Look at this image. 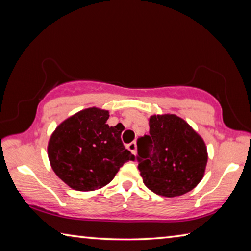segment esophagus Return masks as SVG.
I'll return each mask as SVG.
<instances>
[{"mask_svg": "<svg viewBox=\"0 0 251 251\" xmlns=\"http://www.w3.org/2000/svg\"><path fill=\"white\" fill-rule=\"evenodd\" d=\"M127 148H128L134 155H136V152H137V144H136V142H131L130 144H128V145H127Z\"/></svg>", "mask_w": 251, "mask_h": 251, "instance_id": "34e87169", "label": "esophagus"}]
</instances>
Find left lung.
Instances as JSON below:
<instances>
[{
	"mask_svg": "<svg viewBox=\"0 0 251 251\" xmlns=\"http://www.w3.org/2000/svg\"><path fill=\"white\" fill-rule=\"evenodd\" d=\"M137 145L138 169L152 193L181 196L202 179L208 160L206 144L182 118L174 114L151 116L150 135L139 138Z\"/></svg>",
	"mask_w": 251,
	"mask_h": 251,
	"instance_id": "1",
	"label": "left lung"
}]
</instances>
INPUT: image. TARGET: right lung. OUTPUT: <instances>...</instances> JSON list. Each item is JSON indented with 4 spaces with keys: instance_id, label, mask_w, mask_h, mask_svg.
<instances>
[{
    "instance_id": "right-lung-1",
    "label": "right lung",
    "mask_w": 251,
    "mask_h": 251,
    "mask_svg": "<svg viewBox=\"0 0 251 251\" xmlns=\"http://www.w3.org/2000/svg\"><path fill=\"white\" fill-rule=\"evenodd\" d=\"M108 110L90 107L62 122L50 135V167L67 186L93 192L113 180L135 156L123 145V125L108 126Z\"/></svg>"
}]
</instances>
